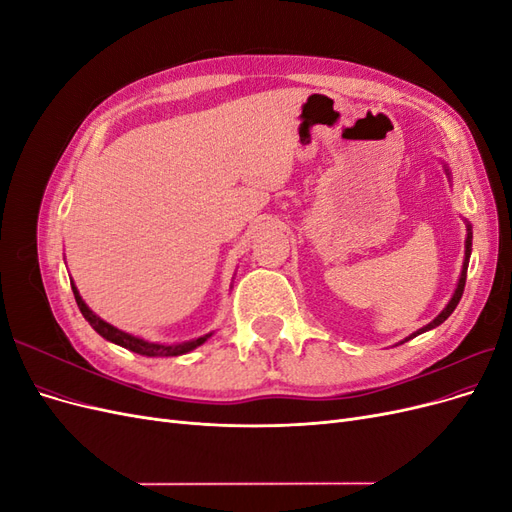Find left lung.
Returning <instances> with one entry per match:
<instances>
[{"label":"left lung","mask_w":512,"mask_h":512,"mask_svg":"<svg viewBox=\"0 0 512 512\" xmlns=\"http://www.w3.org/2000/svg\"><path fill=\"white\" fill-rule=\"evenodd\" d=\"M472 228L468 226V239H466V260H463V269H461V277H459V284H457V290H455V294H453V299L448 301V305L442 309V314L433 320V322H429L427 327H423L421 331H416V333H412L410 337H406V342L408 339H412V337H416V335H421V333H425V331H429V329H436L438 324H442L448 316H451L453 312H455V307H457V303L461 301V294H463V288H466V275H468V262H470V252H472V232H470Z\"/></svg>","instance_id":"obj_1"}]
</instances>
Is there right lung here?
Listing matches in <instances>:
<instances>
[{
	"instance_id": "add662e5",
	"label": "right lung",
	"mask_w": 512,
	"mask_h": 512,
	"mask_svg": "<svg viewBox=\"0 0 512 512\" xmlns=\"http://www.w3.org/2000/svg\"><path fill=\"white\" fill-rule=\"evenodd\" d=\"M72 292H74L76 305H79L81 314L85 316V320L91 324V327H94L104 339H108V342H113V344H117V346L128 348V350H132V352H136V354H143V356H177V354H185V352L194 350V348L200 346V344H205L207 339L211 337V333H209V335H203V337H198V339H192V342L173 344V346L151 344V342H145V339H138V337H134V335L123 333V331L115 329L113 324H108V322H104L102 318H98V316H96L94 312H91V309L85 305V301L81 299V294H79V290H76L74 284H72Z\"/></svg>"
}]
</instances>
